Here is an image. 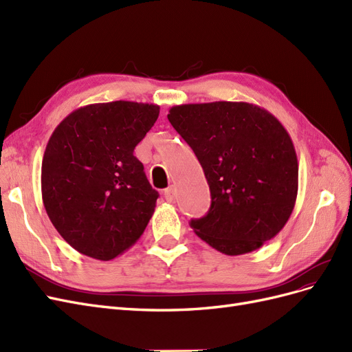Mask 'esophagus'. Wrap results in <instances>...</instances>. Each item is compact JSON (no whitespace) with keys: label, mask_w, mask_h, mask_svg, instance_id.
<instances>
[{"label":"esophagus","mask_w":352,"mask_h":352,"mask_svg":"<svg viewBox=\"0 0 352 352\" xmlns=\"http://www.w3.org/2000/svg\"><path fill=\"white\" fill-rule=\"evenodd\" d=\"M164 198L167 202H175L176 201V189L173 186H170L164 190Z\"/></svg>","instance_id":"obj_1"}]
</instances>
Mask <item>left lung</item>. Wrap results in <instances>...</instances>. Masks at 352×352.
Here are the masks:
<instances>
[{
    "mask_svg": "<svg viewBox=\"0 0 352 352\" xmlns=\"http://www.w3.org/2000/svg\"><path fill=\"white\" fill-rule=\"evenodd\" d=\"M168 122L192 148L210 186L207 214L190 228L210 247L241 255L283 229L298 194V158L276 117L250 102L182 104Z\"/></svg>",
    "mask_w": 352,
    "mask_h": 352,
    "instance_id": "8db88e82",
    "label": "left lung"
}]
</instances>
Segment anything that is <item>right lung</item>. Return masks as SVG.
Masks as SVG:
<instances>
[{
    "label": "right lung",
    "mask_w": 352,
    "mask_h": 352,
    "mask_svg": "<svg viewBox=\"0 0 352 352\" xmlns=\"http://www.w3.org/2000/svg\"><path fill=\"white\" fill-rule=\"evenodd\" d=\"M158 114L155 104H89L52 132L42 158V201L52 225L78 252L109 261L141 238L158 192L133 150Z\"/></svg>",
    "instance_id": "1"
}]
</instances>
